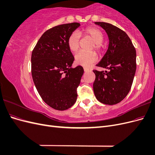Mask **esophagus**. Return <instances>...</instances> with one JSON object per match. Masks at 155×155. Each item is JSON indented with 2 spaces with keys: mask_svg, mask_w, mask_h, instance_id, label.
Masks as SVG:
<instances>
[{
  "mask_svg": "<svg viewBox=\"0 0 155 155\" xmlns=\"http://www.w3.org/2000/svg\"><path fill=\"white\" fill-rule=\"evenodd\" d=\"M90 70H89L87 68H84V71H85V72H88V71H90Z\"/></svg>",
  "mask_w": 155,
  "mask_h": 155,
  "instance_id": "obj_1",
  "label": "esophagus"
}]
</instances>
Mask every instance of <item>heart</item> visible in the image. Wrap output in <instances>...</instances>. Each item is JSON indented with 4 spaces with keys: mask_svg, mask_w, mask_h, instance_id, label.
Masks as SVG:
<instances>
[{
    "mask_svg": "<svg viewBox=\"0 0 155 155\" xmlns=\"http://www.w3.org/2000/svg\"><path fill=\"white\" fill-rule=\"evenodd\" d=\"M79 32L84 37L91 38L94 41L91 50L95 49L98 52H100L102 51L103 48H104L102 42L104 39V34L101 30L94 26H88ZM80 34L78 31H73L68 38V47L69 50L73 52H76L79 48V44H80L81 40ZM97 58L98 57L97 54L94 51H81L75 56V60L78 64L87 67H90L94 63L96 62Z\"/></svg>",
    "mask_w": 155,
    "mask_h": 155,
    "instance_id": "1",
    "label": "heart"
}]
</instances>
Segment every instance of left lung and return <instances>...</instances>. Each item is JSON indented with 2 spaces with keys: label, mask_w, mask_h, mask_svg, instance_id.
Segmentation results:
<instances>
[{
  "label": "left lung",
  "mask_w": 155,
  "mask_h": 155,
  "mask_svg": "<svg viewBox=\"0 0 155 155\" xmlns=\"http://www.w3.org/2000/svg\"><path fill=\"white\" fill-rule=\"evenodd\" d=\"M105 30L109 39V48L97 67L109 71L94 70L96 75L93 84L97 100L106 105H114L128 94L137 69V53L126 33L110 23L96 22Z\"/></svg>",
  "instance_id": "left-lung-1"
}]
</instances>
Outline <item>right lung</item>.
<instances>
[{
  "mask_svg": "<svg viewBox=\"0 0 155 155\" xmlns=\"http://www.w3.org/2000/svg\"><path fill=\"white\" fill-rule=\"evenodd\" d=\"M78 22L58 25L46 30L32 51L31 75L43 100L53 109L64 110L77 100L83 68H71L74 56L68 47L69 35Z\"/></svg>",
  "mask_w": 155,
  "mask_h": 155,
  "instance_id": "obj_1",
  "label": "right lung"
}]
</instances>
